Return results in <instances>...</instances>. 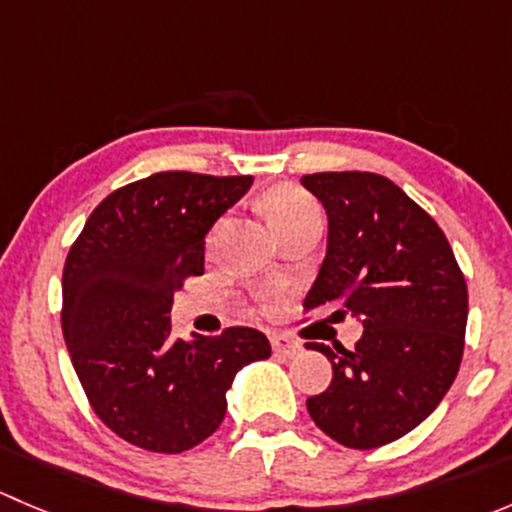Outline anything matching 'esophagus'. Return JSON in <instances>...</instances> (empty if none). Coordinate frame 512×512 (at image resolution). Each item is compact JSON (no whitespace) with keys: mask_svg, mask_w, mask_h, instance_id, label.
Segmentation results:
<instances>
[{"mask_svg":"<svg viewBox=\"0 0 512 512\" xmlns=\"http://www.w3.org/2000/svg\"><path fill=\"white\" fill-rule=\"evenodd\" d=\"M270 342H272V349H275L280 356H287V359H294V356L302 352V344L289 339L287 334H272Z\"/></svg>","mask_w":512,"mask_h":512,"instance_id":"obj_1","label":"esophagus"}]
</instances>
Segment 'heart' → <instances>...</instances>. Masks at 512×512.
Masks as SVG:
<instances>
[{
	"label": "heart",
	"instance_id": "b5f03b06",
	"mask_svg": "<svg viewBox=\"0 0 512 512\" xmlns=\"http://www.w3.org/2000/svg\"><path fill=\"white\" fill-rule=\"evenodd\" d=\"M265 215L270 220V225L275 227L277 235H282L289 227L299 223L322 218L319 205L314 203L312 195L304 193L302 188H294V185H280V188L267 193Z\"/></svg>",
	"mask_w": 512,
	"mask_h": 512
}]
</instances>
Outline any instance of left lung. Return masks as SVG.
Listing matches in <instances>:
<instances>
[{
	"instance_id": "1",
	"label": "left lung",
	"mask_w": 512,
	"mask_h": 512,
	"mask_svg": "<svg viewBox=\"0 0 512 512\" xmlns=\"http://www.w3.org/2000/svg\"><path fill=\"white\" fill-rule=\"evenodd\" d=\"M302 185L324 205L327 255L304 309L352 314L354 349L309 342L332 361V384L307 399L312 421L347 448L386 446L414 431L451 389L463 356L468 289L436 220L376 173H314Z\"/></svg>"
}]
</instances>
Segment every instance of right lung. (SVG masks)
I'll return each mask as SVG.
<instances>
[{
    "mask_svg": "<svg viewBox=\"0 0 512 512\" xmlns=\"http://www.w3.org/2000/svg\"><path fill=\"white\" fill-rule=\"evenodd\" d=\"M252 175L168 170L101 200L61 277V329L96 416L123 441L183 453L213 436L237 371L272 354L262 332L175 339L173 294L203 275L205 235Z\"/></svg>",
    "mask_w": 512,
    "mask_h": 512,
    "instance_id": "obj_1",
    "label": "right lung"
}]
</instances>
